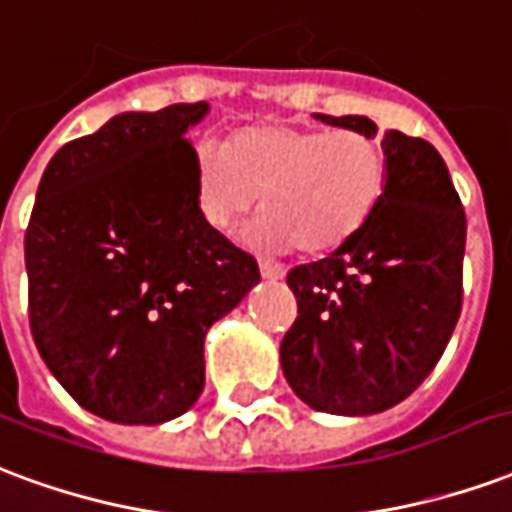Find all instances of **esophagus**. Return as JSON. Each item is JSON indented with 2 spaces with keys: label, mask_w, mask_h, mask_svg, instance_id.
<instances>
[{
  "label": "esophagus",
  "mask_w": 512,
  "mask_h": 512,
  "mask_svg": "<svg viewBox=\"0 0 512 512\" xmlns=\"http://www.w3.org/2000/svg\"><path fill=\"white\" fill-rule=\"evenodd\" d=\"M259 270H261V278H270V281H278L286 275L281 264H275V261H259Z\"/></svg>",
  "instance_id": "1"
}]
</instances>
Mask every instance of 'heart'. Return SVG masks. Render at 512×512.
Listing matches in <instances>:
<instances>
[{
	"instance_id": "b5f03b06",
	"label": "heart",
	"mask_w": 512,
	"mask_h": 512,
	"mask_svg": "<svg viewBox=\"0 0 512 512\" xmlns=\"http://www.w3.org/2000/svg\"><path fill=\"white\" fill-rule=\"evenodd\" d=\"M387 152L360 130H313L264 122L234 130L226 149L204 141L193 152L201 218L231 229L259 204L248 240L264 251L327 256L374 218L387 190Z\"/></svg>"
}]
</instances>
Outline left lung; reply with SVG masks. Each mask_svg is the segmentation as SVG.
<instances>
[{
  "label": "left lung",
  "mask_w": 512,
  "mask_h": 512,
  "mask_svg": "<svg viewBox=\"0 0 512 512\" xmlns=\"http://www.w3.org/2000/svg\"><path fill=\"white\" fill-rule=\"evenodd\" d=\"M379 136L368 117L316 114ZM387 190L352 242L286 275L297 319L281 341L286 382L316 412L376 414L412 395L445 352L464 300L466 215L442 155L384 130Z\"/></svg>",
  "instance_id": "obj_1"
}]
</instances>
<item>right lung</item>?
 I'll list each match as a JSON object with an SVG mask.
<instances>
[{
	"instance_id": "obj_1",
	"label": "right lung",
	"mask_w": 512,
	"mask_h": 512,
	"mask_svg": "<svg viewBox=\"0 0 512 512\" xmlns=\"http://www.w3.org/2000/svg\"><path fill=\"white\" fill-rule=\"evenodd\" d=\"M207 103L128 111L51 158L26 226L29 327L57 382L122 425L185 414L204 335L261 281L201 218L188 130Z\"/></svg>"
}]
</instances>
